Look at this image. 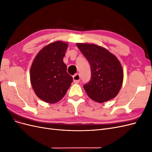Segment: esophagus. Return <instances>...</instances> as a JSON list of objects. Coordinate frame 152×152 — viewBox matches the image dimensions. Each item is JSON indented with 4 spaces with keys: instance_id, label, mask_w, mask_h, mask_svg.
I'll return each mask as SVG.
<instances>
[{
    "instance_id": "esophagus-1",
    "label": "esophagus",
    "mask_w": 152,
    "mask_h": 152,
    "mask_svg": "<svg viewBox=\"0 0 152 152\" xmlns=\"http://www.w3.org/2000/svg\"><path fill=\"white\" fill-rule=\"evenodd\" d=\"M73 82H74L75 83L77 84L80 81V76L79 74L77 73V74L73 76Z\"/></svg>"
}]
</instances>
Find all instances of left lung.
<instances>
[{
	"label": "left lung",
	"instance_id": "1",
	"mask_svg": "<svg viewBox=\"0 0 152 152\" xmlns=\"http://www.w3.org/2000/svg\"><path fill=\"white\" fill-rule=\"evenodd\" d=\"M78 47L91 66V80L84 85L89 97L98 103L114 98L121 90L124 72L117 58L96 44L78 43Z\"/></svg>",
	"mask_w": 152,
	"mask_h": 152
}]
</instances>
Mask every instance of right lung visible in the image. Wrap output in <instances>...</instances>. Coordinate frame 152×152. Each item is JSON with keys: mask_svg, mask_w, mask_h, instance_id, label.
Here are the masks:
<instances>
[{"mask_svg": "<svg viewBox=\"0 0 152 152\" xmlns=\"http://www.w3.org/2000/svg\"><path fill=\"white\" fill-rule=\"evenodd\" d=\"M68 44L56 41L41 49L30 68V82L36 95L45 102L61 100L73 82L63 59Z\"/></svg>", "mask_w": 152, "mask_h": 152, "instance_id": "right-lung-1", "label": "right lung"}]
</instances>
